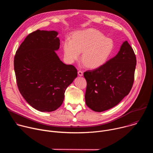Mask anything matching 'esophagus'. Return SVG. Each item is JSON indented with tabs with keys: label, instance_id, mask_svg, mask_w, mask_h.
Returning a JSON list of instances; mask_svg holds the SVG:
<instances>
[{
	"label": "esophagus",
	"instance_id": "esophagus-1",
	"mask_svg": "<svg viewBox=\"0 0 153 153\" xmlns=\"http://www.w3.org/2000/svg\"><path fill=\"white\" fill-rule=\"evenodd\" d=\"M78 74H79V76H82L83 74V72H82V71L79 70V71H78Z\"/></svg>",
	"mask_w": 153,
	"mask_h": 153
}]
</instances>
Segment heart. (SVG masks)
I'll return each instance as SVG.
<instances>
[{
	"instance_id": "b5f03b06",
	"label": "heart",
	"mask_w": 153,
	"mask_h": 153,
	"mask_svg": "<svg viewBox=\"0 0 153 153\" xmlns=\"http://www.w3.org/2000/svg\"><path fill=\"white\" fill-rule=\"evenodd\" d=\"M64 56L69 63L82 59L87 67L94 69L103 65L114 50V42L100 31L89 28L75 32L71 39L67 37L63 43Z\"/></svg>"
}]
</instances>
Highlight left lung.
Listing matches in <instances>:
<instances>
[{
	"label": "left lung",
	"instance_id": "left-lung-1",
	"mask_svg": "<svg viewBox=\"0 0 153 153\" xmlns=\"http://www.w3.org/2000/svg\"><path fill=\"white\" fill-rule=\"evenodd\" d=\"M136 57L127 41L117 54L102 67L84 73L87 86L86 105L96 112H102L117 105L132 88Z\"/></svg>",
	"mask_w": 153,
	"mask_h": 153
}]
</instances>
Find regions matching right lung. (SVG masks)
<instances>
[{
  "instance_id": "1",
  "label": "right lung",
  "mask_w": 153,
  "mask_h": 153,
  "mask_svg": "<svg viewBox=\"0 0 153 153\" xmlns=\"http://www.w3.org/2000/svg\"><path fill=\"white\" fill-rule=\"evenodd\" d=\"M56 31L37 30L21 43L14 60L19 90L25 100L41 112L56 110L67 87L77 76L72 65L63 63L55 51L60 40Z\"/></svg>"
}]
</instances>
